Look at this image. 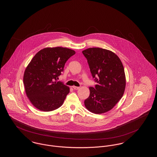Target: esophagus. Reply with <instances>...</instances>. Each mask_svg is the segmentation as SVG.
Returning <instances> with one entry per match:
<instances>
[{
  "label": "esophagus",
  "mask_w": 157,
  "mask_h": 157,
  "mask_svg": "<svg viewBox=\"0 0 157 157\" xmlns=\"http://www.w3.org/2000/svg\"><path fill=\"white\" fill-rule=\"evenodd\" d=\"M72 88L75 90H78L79 89V87H78V86H73Z\"/></svg>",
  "instance_id": "esophagus-1"
}]
</instances>
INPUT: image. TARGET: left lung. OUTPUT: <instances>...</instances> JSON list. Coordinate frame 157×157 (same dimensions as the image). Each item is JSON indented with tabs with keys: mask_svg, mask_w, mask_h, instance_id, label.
<instances>
[{
	"mask_svg": "<svg viewBox=\"0 0 157 157\" xmlns=\"http://www.w3.org/2000/svg\"><path fill=\"white\" fill-rule=\"evenodd\" d=\"M88 60L95 87H90L85 107L97 114L110 111L122 97L126 85L124 68L119 57L112 51L91 48L82 51Z\"/></svg>",
	"mask_w": 157,
	"mask_h": 157,
	"instance_id": "left-lung-1",
	"label": "left lung"
}]
</instances>
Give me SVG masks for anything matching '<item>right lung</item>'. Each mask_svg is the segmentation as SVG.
Wrapping results in <instances>:
<instances>
[{
	"mask_svg": "<svg viewBox=\"0 0 157 157\" xmlns=\"http://www.w3.org/2000/svg\"><path fill=\"white\" fill-rule=\"evenodd\" d=\"M74 50L62 47L46 48L31 60L25 71L23 83L32 105L43 111H52L63 104L69 88L57 81Z\"/></svg>",
	"mask_w": 157,
	"mask_h": 157,
	"instance_id": "obj_1",
	"label": "right lung"
}]
</instances>
